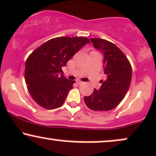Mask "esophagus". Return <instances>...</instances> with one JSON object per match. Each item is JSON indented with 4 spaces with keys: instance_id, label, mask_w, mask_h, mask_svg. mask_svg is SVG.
Wrapping results in <instances>:
<instances>
[{
    "instance_id": "34e87169",
    "label": "esophagus",
    "mask_w": 156,
    "mask_h": 156,
    "mask_svg": "<svg viewBox=\"0 0 156 156\" xmlns=\"http://www.w3.org/2000/svg\"><path fill=\"white\" fill-rule=\"evenodd\" d=\"M76 82H77V83H78V85H81V84H82V83H83V82L81 81H76Z\"/></svg>"
}]
</instances>
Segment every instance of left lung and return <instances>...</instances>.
<instances>
[{
	"label": "left lung",
	"instance_id": "8db88e82",
	"mask_svg": "<svg viewBox=\"0 0 156 156\" xmlns=\"http://www.w3.org/2000/svg\"><path fill=\"white\" fill-rule=\"evenodd\" d=\"M94 47L104 54V71L107 79L89 96L83 97L88 108L97 112L114 109L124 99L129 90L132 67L129 60L117 46L101 38H90Z\"/></svg>",
	"mask_w": 156,
	"mask_h": 156
}]
</instances>
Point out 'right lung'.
<instances>
[{
	"instance_id": "add662e5",
	"label": "right lung",
	"mask_w": 156,
	"mask_h": 156,
	"mask_svg": "<svg viewBox=\"0 0 156 156\" xmlns=\"http://www.w3.org/2000/svg\"><path fill=\"white\" fill-rule=\"evenodd\" d=\"M90 43L84 37H58L47 41L31 53L26 61L25 81L38 105L47 109L63 105L75 81L61 74L62 67Z\"/></svg>"
}]
</instances>
